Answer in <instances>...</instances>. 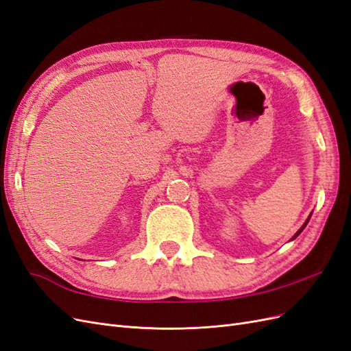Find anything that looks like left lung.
<instances>
[{"label": "left lung", "instance_id": "8db88e82", "mask_svg": "<svg viewBox=\"0 0 351 351\" xmlns=\"http://www.w3.org/2000/svg\"><path fill=\"white\" fill-rule=\"evenodd\" d=\"M307 222H309V218H307V221H306V222H304V224H303V227H302V228H300V230H299V231H297V232H295V234H294V236H293V239H295V237H297V236H299V234H300V232H302V231H303V228H304V227H306V224H307Z\"/></svg>", "mask_w": 351, "mask_h": 351}]
</instances>
